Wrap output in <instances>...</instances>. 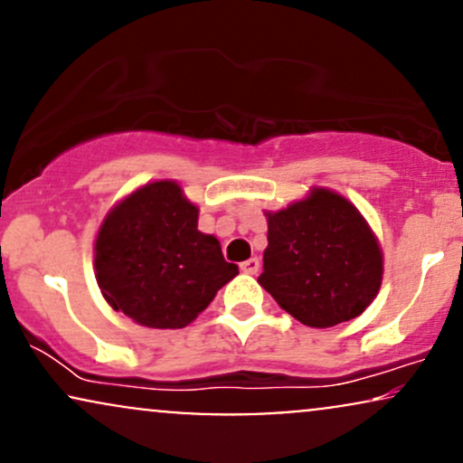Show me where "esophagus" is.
Segmentation results:
<instances>
[{"label":"esophagus","instance_id":"esophagus-1","mask_svg":"<svg viewBox=\"0 0 463 463\" xmlns=\"http://www.w3.org/2000/svg\"><path fill=\"white\" fill-rule=\"evenodd\" d=\"M239 268H241L243 274H257L259 272V259L257 257H250L248 261H243L241 265H239Z\"/></svg>","mask_w":463,"mask_h":463}]
</instances>
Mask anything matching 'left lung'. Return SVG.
Masks as SVG:
<instances>
[{
  "label": "left lung",
  "instance_id": "8db88e82",
  "mask_svg": "<svg viewBox=\"0 0 463 463\" xmlns=\"http://www.w3.org/2000/svg\"><path fill=\"white\" fill-rule=\"evenodd\" d=\"M383 276L370 226L342 195L313 189L307 200L268 213L259 283L280 309L313 328L361 316Z\"/></svg>",
  "mask_w": 463,
  "mask_h": 463
}]
</instances>
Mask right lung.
<instances>
[{"instance_id":"obj_1","label":"right lung","mask_w":463,"mask_h":463,"mask_svg":"<svg viewBox=\"0 0 463 463\" xmlns=\"http://www.w3.org/2000/svg\"><path fill=\"white\" fill-rule=\"evenodd\" d=\"M106 302L141 326L183 328L239 274L220 241L198 231V206L172 180L146 184L117 204L95 241Z\"/></svg>"}]
</instances>
